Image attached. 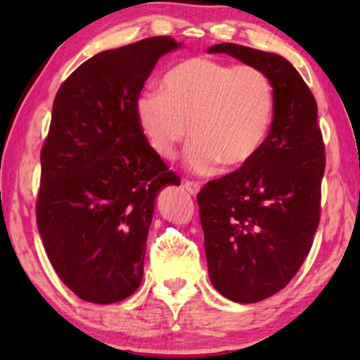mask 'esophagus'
<instances>
[{
    "label": "esophagus",
    "instance_id": "1",
    "mask_svg": "<svg viewBox=\"0 0 360 360\" xmlns=\"http://www.w3.org/2000/svg\"><path fill=\"white\" fill-rule=\"evenodd\" d=\"M183 188H184L186 191H188L189 194H193V196H196V194L200 193L201 186L198 184V183H193V181H184V183H183Z\"/></svg>",
    "mask_w": 360,
    "mask_h": 360
}]
</instances>
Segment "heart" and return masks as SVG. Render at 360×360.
<instances>
[{
	"mask_svg": "<svg viewBox=\"0 0 360 360\" xmlns=\"http://www.w3.org/2000/svg\"><path fill=\"white\" fill-rule=\"evenodd\" d=\"M134 111L160 159H174L191 137L189 167L208 174L220 162L240 169L259 155L272 128L276 94L269 76L254 65L191 57L169 69L162 89L142 91Z\"/></svg>",
	"mask_w": 360,
	"mask_h": 360,
	"instance_id": "b5f03b06",
	"label": "heart"
}]
</instances>
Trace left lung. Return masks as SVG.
<instances>
[{"mask_svg": "<svg viewBox=\"0 0 360 360\" xmlns=\"http://www.w3.org/2000/svg\"><path fill=\"white\" fill-rule=\"evenodd\" d=\"M269 76L276 111L266 146L245 167L198 194L210 281L235 303H257L295 278L320 221L325 147L315 96L288 59L237 44L212 45Z\"/></svg>", "mask_w": 360, "mask_h": 360, "instance_id": "8db88e82", "label": "left lung"}]
</instances>
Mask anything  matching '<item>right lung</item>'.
Returning <instances> with one entry per match:
<instances>
[{"mask_svg": "<svg viewBox=\"0 0 360 360\" xmlns=\"http://www.w3.org/2000/svg\"><path fill=\"white\" fill-rule=\"evenodd\" d=\"M181 45L150 37L96 53L53 100L37 226L57 276L89 303H117L137 291L157 196L181 184L134 111L157 60Z\"/></svg>", "mask_w": 360, "mask_h": 360, "instance_id": "obj_1", "label": "right lung"}]
</instances>
